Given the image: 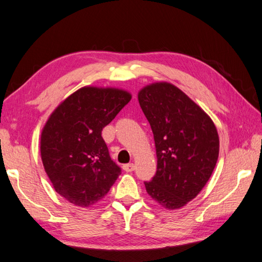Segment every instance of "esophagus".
Returning <instances> with one entry per match:
<instances>
[{
  "instance_id": "obj_1",
  "label": "esophagus",
  "mask_w": 262,
  "mask_h": 262,
  "mask_svg": "<svg viewBox=\"0 0 262 262\" xmlns=\"http://www.w3.org/2000/svg\"><path fill=\"white\" fill-rule=\"evenodd\" d=\"M122 169H124L126 172H133L135 170V165L133 163H129V164H125L124 166H122Z\"/></svg>"
}]
</instances>
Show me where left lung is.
Returning a JSON list of instances; mask_svg holds the SVG:
<instances>
[{"label":"left lung","mask_w":262,"mask_h":262,"mask_svg":"<svg viewBox=\"0 0 262 262\" xmlns=\"http://www.w3.org/2000/svg\"><path fill=\"white\" fill-rule=\"evenodd\" d=\"M138 102L151 125L158 158L147 193L166 209H179L203 190L220 153V138L210 117L169 82L141 89Z\"/></svg>","instance_id":"obj_1"}]
</instances>
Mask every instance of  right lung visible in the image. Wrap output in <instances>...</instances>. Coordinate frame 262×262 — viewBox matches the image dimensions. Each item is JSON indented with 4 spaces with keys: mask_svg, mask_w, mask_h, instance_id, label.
I'll return each mask as SVG.
<instances>
[{
    "mask_svg": "<svg viewBox=\"0 0 262 262\" xmlns=\"http://www.w3.org/2000/svg\"><path fill=\"white\" fill-rule=\"evenodd\" d=\"M118 88L83 86L60 102L40 135V155L55 191L79 207L102 199L120 174L101 132L130 101Z\"/></svg>",
    "mask_w": 262,
    "mask_h": 262,
    "instance_id": "obj_1",
    "label": "right lung"
}]
</instances>
